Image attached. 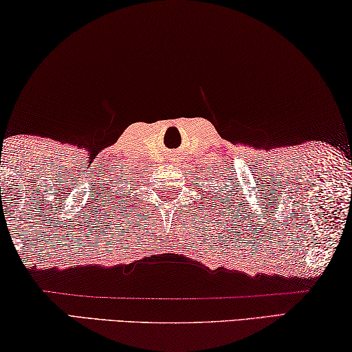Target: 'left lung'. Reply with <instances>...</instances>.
<instances>
[{
  "instance_id": "obj_1",
  "label": "left lung",
  "mask_w": 352,
  "mask_h": 352,
  "mask_svg": "<svg viewBox=\"0 0 352 352\" xmlns=\"http://www.w3.org/2000/svg\"><path fill=\"white\" fill-rule=\"evenodd\" d=\"M229 197H234V195H232V193H229ZM228 204H229V201H228Z\"/></svg>"
}]
</instances>
